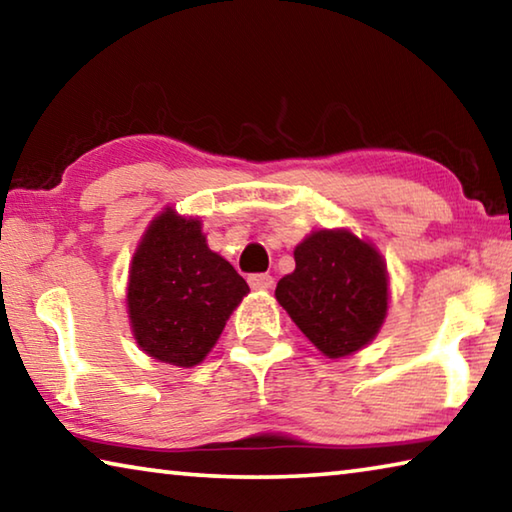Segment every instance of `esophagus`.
Segmentation results:
<instances>
[{"label":"esophagus","mask_w":512,"mask_h":512,"mask_svg":"<svg viewBox=\"0 0 512 512\" xmlns=\"http://www.w3.org/2000/svg\"><path fill=\"white\" fill-rule=\"evenodd\" d=\"M248 284H250V289H255V291H268L273 287V277L268 273H257V275L248 277Z\"/></svg>","instance_id":"esophagus-1"}]
</instances>
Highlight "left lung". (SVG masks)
Wrapping results in <instances>:
<instances>
[{"instance_id": "8db88e82", "label": "left lung", "mask_w": 512, "mask_h": 512, "mask_svg": "<svg viewBox=\"0 0 512 512\" xmlns=\"http://www.w3.org/2000/svg\"><path fill=\"white\" fill-rule=\"evenodd\" d=\"M296 271L275 298L329 359L350 357L375 339L388 314V271L379 250L345 228L314 230L293 250Z\"/></svg>"}]
</instances>
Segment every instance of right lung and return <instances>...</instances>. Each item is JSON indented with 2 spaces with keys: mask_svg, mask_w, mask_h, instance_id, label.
I'll list each match as a JSON object with an SVG mask.
<instances>
[{
  "mask_svg": "<svg viewBox=\"0 0 512 512\" xmlns=\"http://www.w3.org/2000/svg\"><path fill=\"white\" fill-rule=\"evenodd\" d=\"M248 291L228 259L207 246L201 221L164 207L144 230L128 271L135 341L153 359L194 368Z\"/></svg>",
  "mask_w": 512,
  "mask_h": 512,
  "instance_id": "obj_1",
  "label": "right lung"
}]
</instances>
